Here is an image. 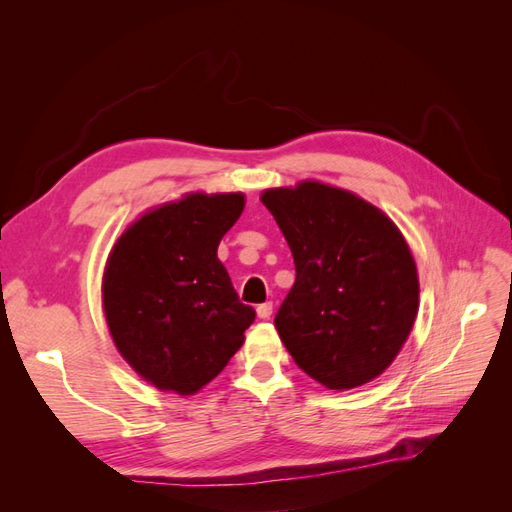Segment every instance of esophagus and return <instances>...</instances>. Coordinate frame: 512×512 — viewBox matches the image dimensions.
Returning <instances> with one entry per match:
<instances>
[{
    "instance_id": "obj_1",
    "label": "esophagus",
    "mask_w": 512,
    "mask_h": 512,
    "mask_svg": "<svg viewBox=\"0 0 512 512\" xmlns=\"http://www.w3.org/2000/svg\"><path fill=\"white\" fill-rule=\"evenodd\" d=\"M256 314H258V318L267 320V318L273 314V303H271V301H267V303H260V305L256 307Z\"/></svg>"
}]
</instances>
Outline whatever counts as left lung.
Returning <instances> with one entry per match:
<instances>
[{
    "mask_svg": "<svg viewBox=\"0 0 512 512\" xmlns=\"http://www.w3.org/2000/svg\"><path fill=\"white\" fill-rule=\"evenodd\" d=\"M260 200L297 269L275 314L294 363L331 391L374 380L395 361L418 312L404 235L367 200L318 181L265 190Z\"/></svg>",
    "mask_w": 512,
    "mask_h": 512,
    "instance_id": "obj_1",
    "label": "left lung"
}]
</instances>
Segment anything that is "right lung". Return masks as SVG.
I'll return each instance as SVG.
<instances>
[{
  "instance_id": "obj_1",
  "label": "right lung",
  "mask_w": 512,
  "mask_h": 512,
  "mask_svg": "<svg viewBox=\"0 0 512 512\" xmlns=\"http://www.w3.org/2000/svg\"><path fill=\"white\" fill-rule=\"evenodd\" d=\"M245 198L188 194L141 215L117 239L102 277L113 342L160 391L194 395L228 365L256 318L218 258Z\"/></svg>"
}]
</instances>
